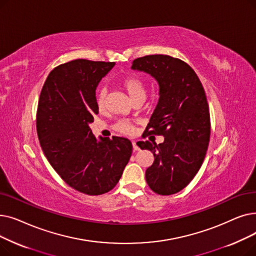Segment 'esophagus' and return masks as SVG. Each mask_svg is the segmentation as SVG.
Returning <instances> with one entry per match:
<instances>
[{
  "label": "esophagus",
  "instance_id": "obj_1",
  "mask_svg": "<svg viewBox=\"0 0 256 256\" xmlns=\"http://www.w3.org/2000/svg\"><path fill=\"white\" fill-rule=\"evenodd\" d=\"M132 147H133V150H134V151H138L140 150V147L136 144V142H132Z\"/></svg>",
  "mask_w": 256,
  "mask_h": 256
}]
</instances>
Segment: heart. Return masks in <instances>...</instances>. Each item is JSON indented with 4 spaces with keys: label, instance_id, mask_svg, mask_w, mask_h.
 I'll use <instances>...</instances> for the list:
<instances>
[{
    "label": "heart",
    "instance_id": "b5f03b06",
    "mask_svg": "<svg viewBox=\"0 0 256 256\" xmlns=\"http://www.w3.org/2000/svg\"><path fill=\"white\" fill-rule=\"evenodd\" d=\"M122 85L129 94L130 98L134 101L138 98H146V84L144 80H142L138 76H127L123 80H122ZM107 96L108 90L106 88H101L96 92V106L103 110L106 106L107 102ZM114 130L122 133V134H131L134 131V127H133L132 123L126 120H118L114 125Z\"/></svg>",
    "mask_w": 256,
    "mask_h": 256
}]
</instances>
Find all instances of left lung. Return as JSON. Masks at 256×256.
<instances>
[{
  "instance_id": "left-lung-1",
  "label": "left lung",
  "mask_w": 256,
  "mask_h": 256,
  "mask_svg": "<svg viewBox=\"0 0 256 256\" xmlns=\"http://www.w3.org/2000/svg\"><path fill=\"white\" fill-rule=\"evenodd\" d=\"M131 68L147 72L160 85V99L144 133L164 140L138 144L154 155L146 181L158 194H176L196 176L208 148L210 116L204 88L188 64L168 55L136 58Z\"/></svg>"
}]
</instances>
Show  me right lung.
<instances>
[{"label":"right lung","instance_id":"right-lung-1","mask_svg":"<svg viewBox=\"0 0 256 256\" xmlns=\"http://www.w3.org/2000/svg\"><path fill=\"white\" fill-rule=\"evenodd\" d=\"M114 62L76 59L48 74L38 101L36 129L46 160L74 190L98 196L118 182L132 153L129 140H96L90 128L99 114L96 88Z\"/></svg>","mask_w":256,"mask_h":256}]
</instances>
